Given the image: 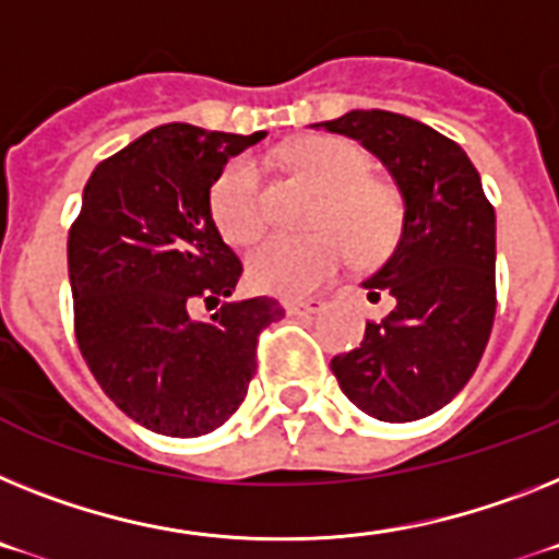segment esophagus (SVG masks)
Segmentation results:
<instances>
[{"mask_svg": "<svg viewBox=\"0 0 559 559\" xmlns=\"http://www.w3.org/2000/svg\"><path fill=\"white\" fill-rule=\"evenodd\" d=\"M284 309H287V316L309 318V316H316V312H321L323 301H318V298H309V301H287L284 304Z\"/></svg>", "mask_w": 559, "mask_h": 559, "instance_id": "esophagus-1", "label": "esophagus"}]
</instances>
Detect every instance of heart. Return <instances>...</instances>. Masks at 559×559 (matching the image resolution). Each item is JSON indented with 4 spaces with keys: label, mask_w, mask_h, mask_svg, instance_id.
I'll use <instances>...</instances> for the list:
<instances>
[{
    "label": "heart",
    "mask_w": 559,
    "mask_h": 559,
    "mask_svg": "<svg viewBox=\"0 0 559 559\" xmlns=\"http://www.w3.org/2000/svg\"><path fill=\"white\" fill-rule=\"evenodd\" d=\"M289 162L323 192L316 224L307 236H270L247 258V275L272 295L316 293L352 252L364 261L381 258L401 233V201L389 187L369 178V158L341 139H312L289 150ZM210 210L224 238L247 243L264 227L261 167L250 156L229 162L210 190Z\"/></svg>",
    "instance_id": "obj_1"
}]
</instances>
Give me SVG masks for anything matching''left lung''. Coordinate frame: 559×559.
Listing matches in <instances>:
<instances>
[{"instance_id":"8db88e82","label":"left lung","mask_w":559,"mask_h":559,"mask_svg":"<svg viewBox=\"0 0 559 559\" xmlns=\"http://www.w3.org/2000/svg\"><path fill=\"white\" fill-rule=\"evenodd\" d=\"M316 130L360 142L403 201L395 250L360 287L392 298L332 374L360 412L409 424L443 409L475 374L495 323V207L461 144L389 110H349Z\"/></svg>"}]
</instances>
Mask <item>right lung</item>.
I'll list each match as a JSON object with an SVG mask.
<instances>
[{
  "instance_id": "right-lung-1",
  "label": "right lung",
  "mask_w": 559,
  "mask_h": 559,
  "mask_svg": "<svg viewBox=\"0 0 559 559\" xmlns=\"http://www.w3.org/2000/svg\"><path fill=\"white\" fill-rule=\"evenodd\" d=\"M162 124L102 162L68 236L76 341L98 386L144 429L199 438L241 406L258 332L284 309L266 295L223 304L204 322L195 297L222 302L241 278L210 210L233 156L264 139Z\"/></svg>"
}]
</instances>
